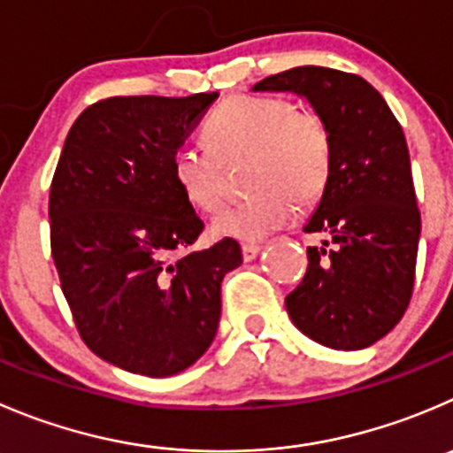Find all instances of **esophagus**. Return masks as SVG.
<instances>
[{"label":"esophagus","mask_w":453,"mask_h":453,"mask_svg":"<svg viewBox=\"0 0 453 453\" xmlns=\"http://www.w3.org/2000/svg\"><path fill=\"white\" fill-rule=\"evenodd\" d=\"M261 245L258 243H243L241 245V254H243V261H254V258L258 257V252H261Z\"/></svg>","instance_id":"1"}]
</instances>
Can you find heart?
Listing matches in <instances>:
<instances>
[{
  "label": "heart",
  "instance_id": "heart-1",
  "mask_svg": "<svg viewBox=\"0 0 453 453\" xmlns=\"http://www.w3.org/2000/svg\"><path fill=\"white\" fill-rule=\"evenodd\" d=\"M208 146L181 143L170 170L181 195L201 212H214L226 195V165L248 157L252 196L214 219V232L232 239H265L292 221L296 201L310 205L332 179V133L319 110L279 95H239L223 101L203 126Z\"/></svg>",
  "mask_w": 453,
  "mask_h": 453
}]
</instances>
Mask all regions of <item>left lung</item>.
Returning a JSON list of instances; mask_svg holds the SVG:
<instances>
[{
    "instance_id": "obj_1",
    "label": "left lung",
    "mask_w": 453,
    "mask_h": 453,
    "mask_svg": "<svg viewBox=\"0 0 453 453\" xmlns=\"http://www.w3.org/2000/svg\"><path fill=\"white\" fill-rule=\"evenodd\" d=\"M252 90L307 96L332 133V179L303 227L325 241L307 248L305 276L285 296L289 319L325 348H370L414 292L420 210L401 124L374 86L343 70L298 65Z\"/></svg>"
}]
</instances>
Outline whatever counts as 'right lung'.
Instances as JSON below:
<instances>
[{
  "mask_svg": "<svg viewBox=\"0 0 453 453\" xmlns=\"http://www.w3.org/2000/svg\"><path fill=\"white\" fill-rule=\"evenodd\" d=\"M219 92L108 96L65 137L48 199L50 252L83 343L117 367L173 376L210 343L234 239L190 250L203 221L170 159Z\"/></svg>",
  "mask_w": 453,
  "mask_h": 453,
  "instance_id": "right-lung-1",
  "label": "right lung"
}]
</instances>
